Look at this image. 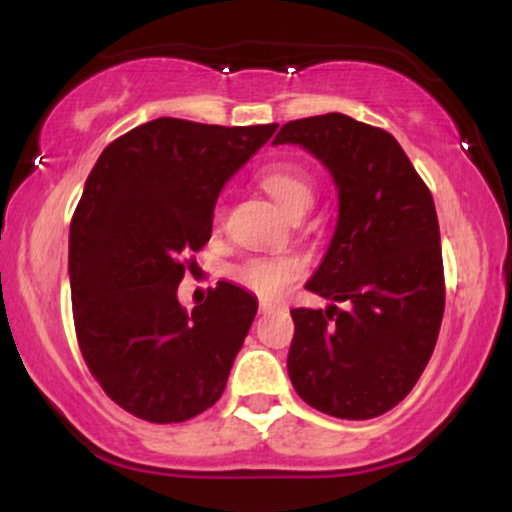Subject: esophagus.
I'll return each instance as SVG.
<instances>
[{
  "mask_svg": "<svg viewBox=\"0 0 512 512\" xmlns=\"http://www.w3.org/2000/svg\"><path fill=\"white\" fill-rule=\"evenodd\" d=\"M281 305H276V303H272V301H260V315H269V313H274V310H279Z\"/></svg>",
  "mask_w": 512,
  "mask_h": 512,
  "instance_id": "obj_1",
  "label": "esophagus"
}]
</instances>
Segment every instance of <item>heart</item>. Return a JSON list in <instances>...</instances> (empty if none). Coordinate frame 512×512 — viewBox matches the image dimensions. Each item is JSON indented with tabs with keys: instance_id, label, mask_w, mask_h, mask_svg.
<instances>
[{
	"instance_id": "1",
	"label": "heart",
	"mask_w": 512,
	"mask_h": 512,
	"mask_svg": "<svg viewBox=\"0 0 512 512\" xmlns=\"http://www.w3.org/2000/svg\"><path fill=\"white\" fill-rule=\"evenodd\" d=\"M260 185L286 214H296L310 207L315 185L303 168L289 163H272L260 173ZM305 264L296 255L248 257L231 269V279L257 296H281L293 281L303 276Z\"/></svg>"
}]
</instances>
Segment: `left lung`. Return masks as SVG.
<instances>
[{
	"mask_svg": "<svg viewBox=\"0 0 512 512\" xmlns=\"http://www.w3.org/2000/svg\"><path fill=\"white\" fill-rule=\"evenodd\" d=\"M274 144H301L337 182V228L305 289L349 305L291 310V383L322 414L375 419L421 378L443 320L431 190L390 132L349 115L286 122Z\"/></svg>",
	"mask_w": 512,
	"mask_h": 512,
	"instance_id": "obj_1",
	"label": "left lung"
}]
</instances>
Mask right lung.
<instances>
[{"mask_svg":"<svg viewBox=\"0 0 512 512\" xmlns=\"http://www.w3.org/2000/svg\"><path fill=\"white\" fill-rule=\"evenodd\" d=\"M276 125L158 117L103 149L69 226L81 356L117 407L180 424L219 402L257 301L219 281L187 313L178 284L211 238L223 182Z\"/></svg>","mask_w":512,"mask_h":512,"instance_id":"add662e5","label":"right lung"}]
</instances>
